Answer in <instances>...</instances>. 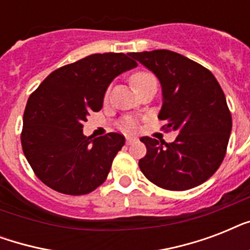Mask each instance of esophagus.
I'll return each mask as SVG.
<instances>
[{
	"mask_svg": "<svg viewBox=\"0 0 250 250\" xmlns=\"http://www.w3.org/2000/svg\"><path fill=\"white\" fill-rule=\"evenodd\" d=\"M125 143H127L128 145H131L133 144V143H137V139L133 136H127L125 137Z\"/></svg>",
	"mask_w": 250,
	"mask_h": 250,
	"instance_id": "34e87169",
	"label": "esophagus"
}]
</instances>
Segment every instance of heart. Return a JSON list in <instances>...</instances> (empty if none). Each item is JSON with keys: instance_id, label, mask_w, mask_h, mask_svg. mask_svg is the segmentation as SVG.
Listing matches in <instances>:
<instances>
[{"instance_id": "heart-1", "label": "heart", "mask_w": 250, "mask_h": 250, "mask_svg": "<svg viewBox=\"0 0 250 250\" xmlns=\"http://www.w3.org/2000/svg\"><path fill=\"white\" fill-rule=\"evenodd\" d=\"M149 79H154V76L148 71H137L135 74L131 75L129 78V82H131V85L133 86V89H136L137 86L141 85V84L146 82ZM122 129H125V131H135L137 127L136 121H133V119H125V122H122L121 125Z\"/></svg>"}]
</instances>
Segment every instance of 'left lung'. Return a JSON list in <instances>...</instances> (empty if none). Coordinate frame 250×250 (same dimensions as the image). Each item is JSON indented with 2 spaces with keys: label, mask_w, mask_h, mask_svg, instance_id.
Wrapping results in <instances>:
<instances>
[{
  "label": "left lung",
  "mask_w": 250,
  "mask_h": 250,
  "mask_svg": "<svg viewBox=\"0 0 250 250\" xmlns=\"http://www.w3.org/2000/svg\"><path fill=\"white\" fill-rule=\"evenodd\" d=\"M162 86L158 118L179 133L174 143L141 137L146 154L139 166L148 180L168 190H187L206 182L221 166L232 118L215 76L197 62L171 50L129 53Z\"/></svg>",
  "instance_id": "obj_1"
}]
</instances>
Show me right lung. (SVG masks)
I'll return each instance as SVG.
<instances>
[{"instance_id":"right-lung-1","label":"right lung","mask_w":250,"mask_h":250,"mask_svg":"<svg viewBox=\"0 0 250 250\" xmlns=\"http://www.w3.org/2000/svg\"><path fill=\"white\" fill-rule=\"evenodd\" d=\"M123 53L92 54L53 71L29 96L21 148L41 182L71 196L86 194L105 182L125 136H84L89 114L100 111L107 86L137 63Z\"/></svg>"}]
</instances>
